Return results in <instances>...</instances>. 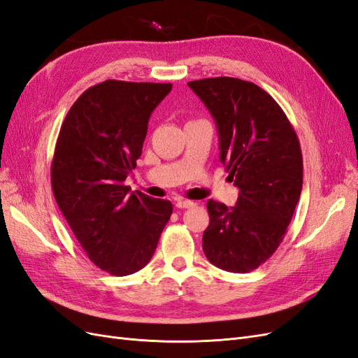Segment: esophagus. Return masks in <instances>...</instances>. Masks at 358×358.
Segmentation results:
<instances>
[{"label":"esophagus","mask_w":358,"mask_h":358,"mask_svg":"<svg viewBox=\"0 0 358 358\" xmlns=\"http://www.w3.org/2000/svg\"><path fill=\"white\" fill-rule=\"evenodd\" d=\"M192 206H196V203L194 201H191V200H178L176 201V208H179V209H189V208H192Z\"/></svg>","instance_id":"1"}]
</instances>
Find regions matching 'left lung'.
<instances>
[{"label": "left lung", "mask_w": 358, "mask_h": 358, "mask_svg": "<svg viewBox=\"0 0 358 358\" xmlns=\"http://www.w3.org/2000/svg\"><path fill=\"white\" fill-rule=\"evenodd\" d=\"M213 116L220 159L239 188L234 208L208 201L203 251L227 272L248 273L273 255L294 215L303 158L280 106L252 82L209 78L188 82Z\"/></svg>", "instance_id": "1"}]
</instances>
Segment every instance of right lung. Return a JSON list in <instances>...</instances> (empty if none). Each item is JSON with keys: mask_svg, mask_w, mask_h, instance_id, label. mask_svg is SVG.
I'll use <instances>...</instances> for the list:
<instances>
[{"mask_svg": "<svg viewBox=\"0 0 358 358\" xmlns=\"http://www.w3.org/2000/svg\"><path fill=\"white\" fill-rule=\"evenodd\" d=\"M171 83L106 80L74 101L61 125L50 167L53 196L91 262L113 276L152 258L173 204L129 192L150 113Z\"/></svg>", "mask_w": 358, "mask_h": 358, "instance_id": "1", "label": "right lung"}]
</instances>
